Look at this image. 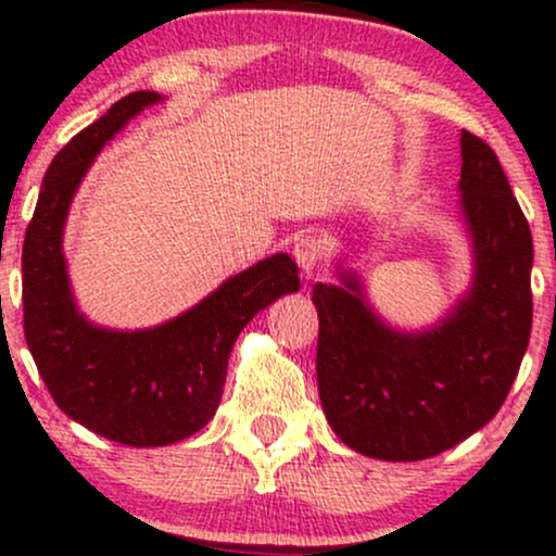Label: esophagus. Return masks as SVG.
Listing matches in <instances>:
<instances>
[{
    "instance_id": "1",
    "label": "esophagus",
    "mask_w": 556,
    "mask_h": 556,
    "mask_svg": "<svg viewBox=\"0 0 556 556\" xmlns=\"http://www.w3.org/2000/svg\"><path fill=\"white\" fill-rule=\"evenodd\" d=\"M292 253H295V261H298L300 269H303L305 274H311L318 264H321L324 242H321V238H316V235H303V238H298Z\"/></svg>"
}]
</instances>
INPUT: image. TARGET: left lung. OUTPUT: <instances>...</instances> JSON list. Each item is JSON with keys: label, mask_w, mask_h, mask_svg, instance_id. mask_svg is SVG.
Returning a JSON list of instances; mask_svg holds the SVG:
<instances>
[{"label": "left lung", "mask_w": 556, "mask_h": 556, "mask_svg": "<svg viewBox=\"0 0 556 556\" xmlns=\"http://www.w3.org/2000/svg\"><path fill=\"white\" fill-rule=\"evenodd\" d=\"M457 222L470 248V282L426 327H397L342 261L314 285L316 379L324 416L350 450L416 463L473 437L502 407L533 321V238L500 159L460 132Z\"/></svg>", "instance_id": "obj_1"}]
</instances>
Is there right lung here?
I'll return each instance as SVG.
<instances>
[{
    "instance_id": "right-lung-1",
    "label": "right lung",
    "mask_w": 556,
    "mask_h": 556,
    "mask_svg": "<svg viewBox=\"0 0 556 556\" xmlns=\"http://www.w3.org/2000/svg\"><path fill=\"white\" fill-rule=\"evenodd\" d=\"M159 101L156 91L125 96L70 140L47 169L23 242L25 342L43 384L75 424L127 446H167L201 431L219 407L240 331L300 290L295 261L274 253L156 327L112 329L83 314L65 256L70 206L101 149Z\"/></svg>"
}]
</instances>
